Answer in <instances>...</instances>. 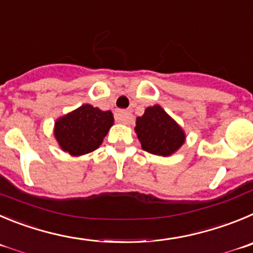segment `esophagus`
Here are the masks:
<instances>
[{"label": "esophagus", "mask_w": 253, "mask_h": 253, "mask_svg": "<svg viewBox=\"0 0 253 253\" xmlns=\"http://www.w3.org/2000/svg\"><path fill=\"white\" fill-rule=\"evenodd\" d=\"M115 119L117 122H121V124H128L132 120V115L129 111L125 110H117L115 112Z\"/></svg>", "instance_id": "34e87169"}]
</instances>
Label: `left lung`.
<instances>
[{
    "mask_svg": "<svg viewBox=\"0 0 253 253\" xmlns=\"http://www.w3.org/2000/svg\"><path fill=\"white\" fill-rule=\"evenodd\" d=\"M134 131L145 151L157 156H171L185 143V131L159 105L151 106L136 120Z\"/></svg>",
    "mask_w": 253,
    "mask_h": 253,
    "instance_id": "8db88e82",
    "label": "left lung"
}]
</instances>
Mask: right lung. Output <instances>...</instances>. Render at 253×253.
<instances>
[{
    "instance_id": "1",
    "label": "right lung",
    "mask_w": 253,
    "mask_h": 253,
    "mask_svg": "<svg viewBox=\"0 0 253 253\" xmlns=\"http://www.w3.org/2000/svg\"><path fill=\"white\" fill-rule=\"evenodd\" d=\"M113 125L111 111L82 105L55 122V134L58 145L71 156H82L97 150Z\"/></svg>"
}]
</instances>
